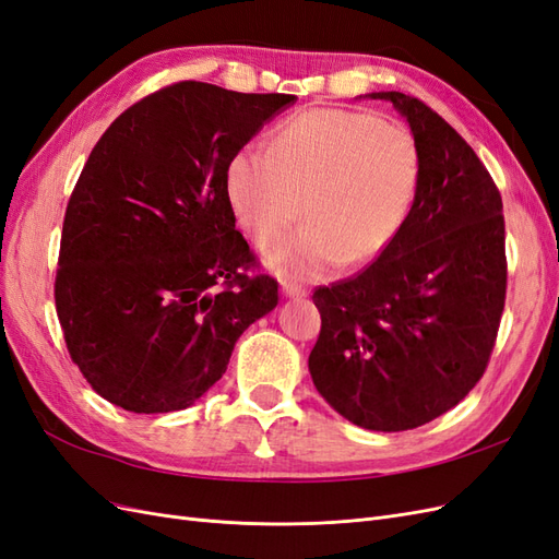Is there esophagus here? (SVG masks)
I'll return each mask as SVG.
<instances>
[{
	"label": "esophagus",
	"instance_id": "34e87169",
	"mask_svg": "<svg viewBox=\"0 0 559 559\" xmlns=\"http://www.w3.org/2000/svg\"><path fill=\"white\" fill-rule=\"evenodd\" d=\"M282 294H284L286 298H306V296H308L306 286H298V284H294V282H282Z\"/></svg>",
	"mask_w": 559,
	"mask_h": 559
}]
</instances>
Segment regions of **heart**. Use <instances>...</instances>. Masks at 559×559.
Here are the masks:
<instances>
[{"label": "heart", "mask_w": 559, "mask_h": 559, "mask_svg": "<svg viewBox=\"0 0 559 559\" xmlns=\"http://www.w3.org/2000/svg\"><path fill=\"white\" fill-rule=\"evenodd\" d=\"M413 134L366 111L310 109L286 118L267 151L247 146L226 170L230 210L265 247L299 213L309 224L265 249L282 280L314 282L376 261L396 240L419 189Z\"/></svg>", "instance_id": "heart-1"}]
</instances>
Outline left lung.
<instances>
[{
    "label": "left lung",
    "instance_id": "1",
    "mask_svg": "<svg viewBox=\"0 0 559 559\" xmlns=\"http://www.w3.org/2000/svg\"><path fill=\"white\" fill-rule=\"evenodd\" d=\"M419 189L396 240L359 275L319 286L310 352L317 392L370 431H408L460 403L483 378L506 300L503 205L480 158L441 116L396 91Z\"/></svg>",
    "mask_w": 559,
    "mask_h": 559
}]
</instances>
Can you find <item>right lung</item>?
<instances>
[{"instance_id":"1","label":"right lung","mask_w":559,"mask_h":559,"mask_svg":"<svg viewBox=\"0 0 559 559\" xmlns=\"http://www.w3.org/2000/svg\"><path fill=\"white\" fill-rule=\"evenodd\" d=\"M296 95L181 81L99 138L64 212L56 310L95 392L130 413H175L226 373L238 337L277 306L249 280L226 195L230 158Z\"/></svg>"}]
</instances>
